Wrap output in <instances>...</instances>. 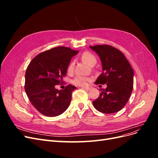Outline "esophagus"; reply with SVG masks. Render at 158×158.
Wrapping results in <instances>:
<instances>
[{
  "label": "esophagus",
  "mask_w": 158,
  "mask_h": 158,
  "mask_svg": "<svg viewBox=\"0 0 158 158\" xmlns=\"http://www.w3.org/2000/svg\"><path fill=\"white\" fill-rule=\"evenodd\" d=\"M82 89H85V90H89V89H90L91 88H92V87L87 86V87H82Z\"/></svg>",
  "instance_id": "34e87169"
}]
</instances>
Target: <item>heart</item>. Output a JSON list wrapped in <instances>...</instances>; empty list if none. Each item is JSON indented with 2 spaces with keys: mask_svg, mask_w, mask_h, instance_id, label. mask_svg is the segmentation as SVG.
<instances>
[{
  "mask_svg": "<svg viewBox=\"0 0 158 158\" xmlns=\"http://www.w3.org/2000/svg\"><path fill=\"white\" fill-rule=\"evenodd\" d=\"M82 59L89 66H92V65L96 63V58L95 56L91 53L89 52H84L81 56ZM74 62H71L70 64L68 66L67 72L68 73H72L74 70ZM89 78L84 77V76H76L73 80H72V83L76 85H79V86H85L88 84L89 82Z\"/></svg>",
  "mask_w": 158,
  "mask_h": 158,
  "instance_id": "1",
  "label": "heart"
}]
</instances>
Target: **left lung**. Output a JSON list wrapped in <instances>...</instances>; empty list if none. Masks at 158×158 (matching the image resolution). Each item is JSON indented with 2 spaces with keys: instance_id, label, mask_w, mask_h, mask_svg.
I'll return each instance as SVG.
<instances>
[{
  "instance_id": "1",
  "label": "left lung",
  "mask_w": 158,
  "mask_h": 158,
  "mask_svg": "<svg viewBox=\"0 0 158 158\" xmlns=\"http://www.w3.org/2000/svg\"><path fill=\"white\" fill-rule=\"evenodd\" d=\"M89 47L98 54L102 66V73L95 84H107L106 89H101L93 106L103 113L118 112L125 106L132 92L133 69L123 52L114 47L107 45Z\"/></svg>"
}]
</instances>
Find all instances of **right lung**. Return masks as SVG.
<instances>
[{"label":"right lung","instance_id":"right-lung-1","mask_svg":"<svg viewBox=\"0 0 158 158\" xmlns=\"http://www.w3.org/2000/svg\"><path fill=\"white\" fill-rule=\"evenodd\" d=\"M78 53L69 47H57L41 52L28 65L25 74V91L38 111L47 117H56L69 107L73 85L65 89L55 88L63 82L71 59Z\"/></svg>","mask_w":158,"mask_h":158}]
</instances>
